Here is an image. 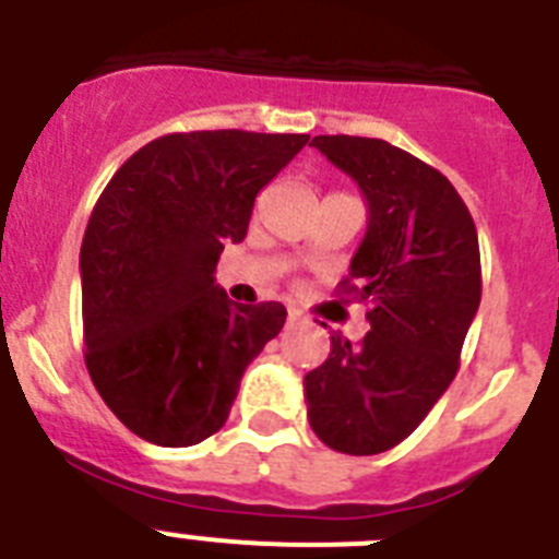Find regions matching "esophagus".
Here are the masks:
<instances>
[{
  "label": "esophagus",
  "mask_w": 559,
  "mask_h": 559,
  "mask_svg": "<svg viewBox=\"0 0 559 559\" xmlns=\"http://www.w3.org/2000/svg\"><path fill=\"white\" fill-rule=\"evenodd\" d=\"M302 322H305V316L299 313V310H290V313H288V324H290V328H294V324H302Z\"/></svg>",
  "instance_id": "34e87169"
}]
</instances>
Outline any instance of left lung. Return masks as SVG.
<instances>
[{
	"label": "left lung",
	"mask_w": 559,
	"mask_h": 559,
	"mask_svg": "<svg viewBox=\"0 0 559 559\" xmlns=\"http://www.w3.org/2000/svg\"><path fill=\"white\" fill-rule=\"evenodd\" d=\"M367 195L369 226L338 294L369 302L360 344L330 338L305 374L310 428L324 445L372 456L400 445L459 372L481 302L476 224L456 187L412 153L367 136H313Z\"/></svg>",
	"instance_id": "left-lung-1"
}]
</instances>
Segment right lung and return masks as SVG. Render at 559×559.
<instances>
[{
	"label": "right lung",
	"mask_w": 559,
	"mask_h": 559,
	"mask_svg": "<svg viewBox=\"0 0 559 559\" xmlns=\"http://www.w3.org/2000/svg\"><path fill=\"white\" fill-rule=\"evenodd\" d=\"M308 133H165L100 192L81 246L86 369L128 431L162 448L221 431L246 367L285 324L280 302L215 285L224 246Z\"/></svg>",
	"instance_id": "1"
}]
</instances>
